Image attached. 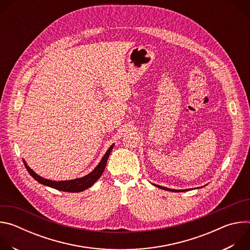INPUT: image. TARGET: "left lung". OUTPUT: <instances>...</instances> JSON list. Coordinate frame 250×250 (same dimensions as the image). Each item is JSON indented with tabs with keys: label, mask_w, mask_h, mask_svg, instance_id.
<instances>
[{
	"label": "left lung",
	"mask_w": 250,
	"mask_h": 250,
	"mask_svg": "<svg viewBox=\"0 0 250 250\" xmlns=\"http://www.w3.org/2000/svg\"><path fill=\"white\" fill-rule=\"evenodd\" d=\"M153 185L156 186V187H158V188H160V189H162V190L171 191V192H185V191L190 190V189H186V190H175V189H169V188H166V187H162V186H159V185H156V184H153ZM201 188H203V187H201Z\"/></svg>",
	"instance_id": "1"
}]
</instances>
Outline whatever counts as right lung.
Here are the masks:
<instances>
[{
  "mask_svg": "<svg viewBox=\"0 0 250 250\" xmlns=\"http://www.w3.org/2000/svg\"><path fill=\"white\" fill-rule=\"evenodd\" d=\"M115 145H112L109 149L106 150V152L104 153V155L103 156L102 160L99 162V164L96 166V168L89 173L88 175L81 177V178H76V179L73 180H65V181H52V180H48V179H44L42 176H39L37 173H35L32 169H30L26 162L23 160L24 166L27 170V172L32 176V178H34L39 183L48 186L50 188L59 190V191H63V192H73V193H78V192H82L88 188H90L98 179L101 177V175L103 174L104 168H105V164L106 161H108V158L110 156L111 151L113 150Z\"/></svg>",
  "mask_w": 250,
  "mask_h": 250,
  "instance_id": "right-lung-1",
  "label": "right lung"
}]
</instances>
